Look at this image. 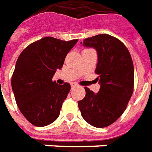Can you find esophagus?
I'll use <instances>...</instances> for the list:
<instances>
[{"mask_svg": "<svg viewBox=\"0 0 152 152\" xmlns=\"http://www.w3.org/2000/svg\"><path fill=\"white\" fill-rule=\"evenodd\" d=\"M70 85H71L72 88H74V87H78V85H77V84L76 83H72L70 84Z\"/></svg>", "mask_w": 152, "mask_h": 152, "instance_id": "esophagus-1", "label": "esophagus"}]
</instances>
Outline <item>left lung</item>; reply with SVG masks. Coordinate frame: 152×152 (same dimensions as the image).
I'll return each instance as SVG.
<instances>
[{
    "mask_svg": "<svg viewBox=\"0 0 152 152\" xmlns=\"http://www.w3.org/2000/svg\"><path fill=\"white\" fill-rule=\"evenodd\" d=\"M85 47L97 52L96 73L99 92L85 87L86 96L77 102L82 117L97 128L115 122L126 110L134 91V65L129 50L118 39L100 34L83 39Z\"/></svg>",
    "mask_w": 152,
    "mask_h": 152,
    "instance_id": "obj_1",
    "label": "left lung"
}]
</instances>
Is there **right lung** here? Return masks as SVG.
<instances>
[{"label": "right lung", "instance_id": "add662e5", "mask_svg": "<svg viewBox=\"0 0 152 152\" xmlns=\"http://www.w3.org/2000/svg\"><path fill=\"white\" fill-rule=\"evenodd\" d=\"M77 42L44 37L30 44L18 56L11 85L20 112L33 126H46L59 117L70 85H59L53 77Z\"/></svg>", "mask_w": 152, "mask_h": 152}]
</instances>
